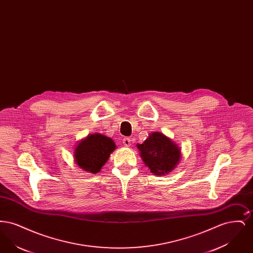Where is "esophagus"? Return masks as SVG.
Segmentation results:
<instances>
[{
  "instance_id": "34e87169",
  "label": "esophagus",
  "mask_w": 253,
  "mask_h": 253,
  "mask_svg": "<svg viewBox=\"0 0 253 253\" xmlns=\"http://www.w3.org/2000/svg\"><path fill=\"white\" fill-rule=\"evenodd\" d=\"M131 141H132V140H131L130 137H124V138H123V144L125 145L126 147H130V146L132 145Z\"/></svg>"
}]
</instances>
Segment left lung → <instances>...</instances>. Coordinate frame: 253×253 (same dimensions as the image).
Instances as JSON below:
<instances>
[{
	"label": "left lung",
	"mask_w": 253,
	"mask_h": 253,
	"mask_svg": "<svg viewBox=\"0 0 253 253\" xmlns=\"http://www.w3.org/2000/svg\"><path fill=\"white\" fill-rule=\"evenodd\" d=\"M137 148L145 165L156 175L171 171L180 160L179 147L162 132H151L142 144H137Z\"/></svg>",
	"instance_id": "8db88e82"
}]
</instances>
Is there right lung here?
<instances>
[{
  "instance_id": "1",
  "label": "right lung",
  "mask_w": 253,
  "mask_h": 253,
  "mask_svg": "<svg viewBox=\"0 0 253 253\" xmlns=\"http://www.w3.org/2000/svg\"><path fill=\"white\" fill-rule=\"evenodd\" d=\"M112 138L100 133L89 134L75 149V161L80 168L91 173H97L115 151Z\"/></svg>"
}]
</instances>
